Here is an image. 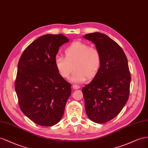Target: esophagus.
<instances>
[{
	"instance_id": "obj_1",
	"label": "esophagus",
	"mask_w": 148,
	"mask_h": 148,
	"mask_svg": "<svg viewBox=\"0 0 148 148\" xmlns=\"http://www.w3.org/2000/svg\"><path fill=\"white\" fill-rule=\"evenodd\" d=\"M73 88L74 89H79L80 88V86H79L77 85H73Z\"/></svg>"
}]
</instances>
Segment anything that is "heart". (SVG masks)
Segmentation results:
<instances>
[{
    "mask_svg": "<svg viewBox=\"0 0 148 148\" xmlns=\"http://www.w3.org/2000/svg\"><path fill=\"white\" fill-rule=\"evenodd\" d=\"M64 54L65 58L60 56L56 57L55 66L60 76L65 79L69 78L74 68L75 71L70 78L74 83L84 82L88 77H94L101 67L99 51L82 42L72 43L65 49Z\"/></svg>",
    "mask_w": 148,
    "mask_h": 148,
    "instance_id": "obj_1",
    "label": "heart"
}]
</instances>
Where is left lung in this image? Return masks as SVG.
Segmentation results:
<instances>
[{"instance_id":"1","label":"left lung","mask_w":148,"mask_h":148,"mask_svg":"<svg viewBox=\"0 0 148 148\" xmlns=\"http://www.w3.org/2000/svg\"><path fill=\"white\" fill-rule=\"evenodd\" d=\"M101 56L97 73L82 89L86 114L93 122L103 124L119 114L130 95L131 74L126 55L114 40L104 34H86Z\"/></svg>"}]
</instances>
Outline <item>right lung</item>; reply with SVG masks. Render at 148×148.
I'll use <instances>...</instances> for the list:
<instances>
[{"label":"right lung","instance_id":"obj_1","mask_svg":"<svg viewBox=\"0 0 148 148\" xmlns=\"http://www.w3.org/2000/svg\"><path fill=\"white\" fill-rule=\"evenodd\" d=\"M62 34H45L26 48L17 66L15 89L22 112L42 126L58 123L64 114L71 85L59 74L55 58L69 42Z\"/></svg>","mask_w":148,"mask_h":148}]
</instances>
